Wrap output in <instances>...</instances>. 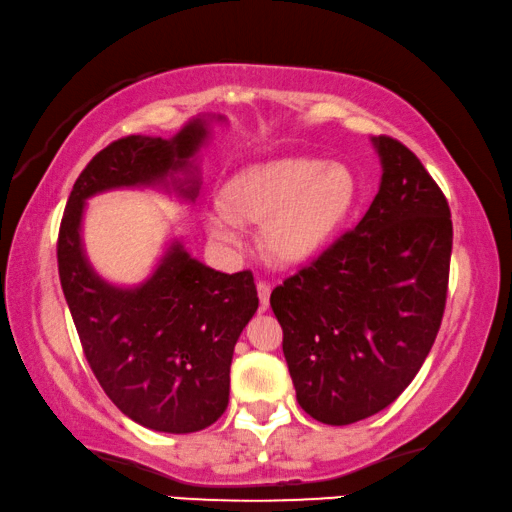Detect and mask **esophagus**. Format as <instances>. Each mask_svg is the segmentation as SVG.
Wrapping results in <instances>:
<instances>
[{
	"label": "esophagus",
	"instance_id": "34e87169",
	"mask_svg": "<svg viewBox=\"0 0 512 512\" xmlns=\"http://www.w3.org/2000/svg\"><path fill=\"white\" fill-rule=\"evenodd\" d=\"M257 294H259V310H266V307H269V298H271V282L259 280Z\"/></svg>",
	"mask_w": 512,
	"mask_h": 512
}]
</instances>
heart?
<instances>
[{"instance_id": "b5f03b06", "label": "heart", "mask_w": 512, "mask_h": 512, "mask_svg": "<svg viewBox=\"0 0 512 512\" xmlns=\"http://www.w3.org/2000/svg\"><path fill=\"white\" fill-rule=\"evenodd\" d=\"M358 177L348 166L316 157H285L241 168L205 214L221 246H239V225H262V250L275 264H305L321 255L358 202Z\"/></svg>"}]
</instances>
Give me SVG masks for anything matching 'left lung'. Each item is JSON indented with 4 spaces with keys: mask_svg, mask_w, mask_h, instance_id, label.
Instances as JSON below:
<instances>
[{
    "mask_svg": "<svg viewBox=\"0 0 512 512\" xmlns=\"http://www.w3.org/2000/svg\"><path fill=\"white\" fill-rule=\"evenodd\" d=\"M383 177L369 212L273 289L296 399L321 424L376 415L412 383L440 330L453 225L424 164L373 139Z\"/></svg>",
    "mask_w": 512,
    "mask_h": 512,
    "instance_id": "1",
    "label": "left lung"
}]
</instances>
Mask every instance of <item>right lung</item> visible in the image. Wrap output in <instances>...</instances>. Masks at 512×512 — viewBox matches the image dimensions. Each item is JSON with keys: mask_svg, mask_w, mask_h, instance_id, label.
Masks as SVG:
<instances>
[{"mask_svg": "<svg viewBox=\"0 0 512 512\" xmlns=\"http://www.w3.org/2000/svg\"><path fill=\"white\" fill-rule=\"evenodd\" d=\"M207 134L191 120L170 141L125 136L97 152L72 186L56 243L63 296L97 383L123 415L161 433H196L225 412L234 344L259 305L253 273L214 271L173 241L143 285L113 287L88 264L81 216L88 198L120 186H164L193 200V157Z\"/></svg>", "mask_w": 512, "mask_h": 512, "instance_id": "add662e5", "label": "right lung"}]
</instances>
